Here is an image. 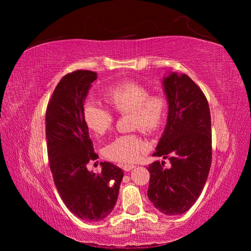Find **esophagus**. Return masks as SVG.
<instances>
[{
  "label": "esophagus",
  "mask_w": 251,
  "mask_h": 251,
  "mask_svg": "<svg viewBox=\"0 0 251 251\" xmlns=\"http://www.w3.org/2000/svg\"><path fill=\"white\" fill-rule=\"evenodd\" d=\"M135 164H124L123 165V169L126 171V172H128V171H131V170H133L134 168H135Z\"/></svg>",
  "instance_id": "1"
}]
</instances>
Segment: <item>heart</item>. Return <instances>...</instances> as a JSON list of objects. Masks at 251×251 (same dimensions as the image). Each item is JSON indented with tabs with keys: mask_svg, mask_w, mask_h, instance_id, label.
I'll list each match as a JSON object with an SVG mask.
<instances>
[{
	"mask_svg": "<svg viewBox=\"0 0 251 251\" xmlns=\"http://www.w3.org/2000/svg\"><path fill=\"white\" fill-rule=\"evenodd\" d=\"M104 100L118 114L131 113V127L144 134L160 130L168 117L169 101L161 93L151 94L143 83L125 80L109 87L103 93ZM82 117L86 126L96 135L108 133L114 124V114L109 109L92 101L83 105ZM147 150V144L137 134L117 136L104 148V156L112 161L131 163Z\"/></svg>",
	"mask_w": 251,
	"mask_h": 251,
	"instance_id": "heart-1",
	"label": "heart"
}]
</instances>
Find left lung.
<instances>
[{"label": "left lung", "instance_id": "left-lung-1", "mask_svg": "<svg viewBox=\"0 0 251 251\" xmlns=\"http://www.w3.org/2000/svg\"><path fill=\"white\" fill-rule=\"evenodd\" d=\"M163 86L169 101L164 133L153 154L169 159L149 165L148 197L162 214L187 211L199 198L211 165V119L206 97L186 74L172 73Z\"/></svg>", "mask_w": 251, "mask_h": 251}]
</instances>
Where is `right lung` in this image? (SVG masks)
<instances>
[{
	"instance_id": "add662e5",
	"label": "right lung",
	"mask_w": 251,
	"mask_h": 251,
	"mask_svg": "<svg viewBox=\"0 0 251 251\" xmlns=\"http://www.w3.org/2000/svg\"><path fill=\"white\" fill-rule=\"evenodd\" d=\"M96 75L89 70L66 74L53 91L46 110L48 159L57 192L75 216L94 222L113 210L124 178L123 170L111 162H100L101 172L96 174L87 169L98 155L82 109Z\"/></svg>"
}]
</instances>
